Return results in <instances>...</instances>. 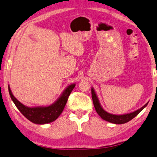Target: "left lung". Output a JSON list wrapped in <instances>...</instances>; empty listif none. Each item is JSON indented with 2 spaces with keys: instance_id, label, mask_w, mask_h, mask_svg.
<instances>
[{
  "instance_id": "obj_1",
  "label": "left lung",
  "mask_w": 157,
  "mask_h": 157,
  "mask_svg": "<svg viewBox=\"0 0 157 157\" xmlns=\"http://www.w3.org/2000/svg\"><path fill=\"white\" fill-rule=\"evenodd\" d=\"M91 93H92V98H93V101L94 104V107L95 108L96 112L98 113V114L101 117L103 120H105L108 122L112 123V124H126V123L128 122L137 116L142 110L144 109L146 106L147 105V103H146L143 107L139 108V110L133 111L132 113H126L123 115H115L111 114L105 111L100 105L99 99H98L97 95H96L95 90H94L93 87L91 88Z\"/></svg>"
}]
</instances>
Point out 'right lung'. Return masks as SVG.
<instances>
[{"label": "right lung", "mask_w": 157, "mask_h": 157, "mask_svg": "<svg viewBox=\"0 0 157 157\" xmlns=\"http://www.w3.org/2000/svg\"><path fill=\"white\" fill-rule=\"evenodd\" d=\"M75 87V84H71L67 87L59 98L52 105L39 107H28L22 104L12 94L9 85L8 92L14 104L28 120L36 124H46L53 122L60 116L67 102L69 96Z\"/></svg>", "instance_id": "right-lung-1"}]
</instances>
